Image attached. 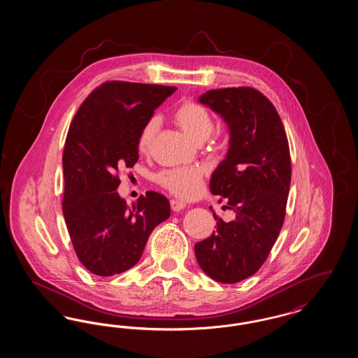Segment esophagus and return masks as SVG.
Listing matches in <instances>:
<instances>
[{
  "label": "esophagus",
  "instance_id": "esophagus-1",
  "mask_svg": "<svg viewBox=\"0 0 358 358\" xmlns=\"http://www.w3.org/2000/svg\"><path fill=\"white\" fill-rule=\"evenodd\" d=\"M171 209L174 210V212H180V210H182L187 204L185 203H182L181 200H177V199H173L171 200Z\"/></svg>",
  "mask_w": 358,
  "mask_h": 358
}]
</instances>
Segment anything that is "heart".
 Returning a JSON list of instances; mask_svg holds the SVG:
<instances>
[{"label": "heart", "instance_id": "heart-1", "mask_svg": "<svg viewBox=\"0 0 358 358\" xmlns=\"http://www.w3.org/2000/svg\"><path fill=\"white\" fill-rule=\"evenodd\" d=\"M173 120L187 136H190L197 143L208 139L215 127L210 113L204 106L193 101L181 103L174 110ZM158 124V118L152 117L142 126L136 141V146L141 153H148L152 149ZM157 182L169 190L176 197L192 200L197 197L203 190L204 171L197 166L166 169L157 176Z\"/></svg>", "mask_w": 358, "mask_h": 358}]
</instances>
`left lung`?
<instances>
[{"mask_svg":"<svg viewBox=\"0 0 358 358\" xmlns=\"http://www.w3.org/2000/svg\"><path fill=\"white\" fill-rule=\"evenodd\" d=\"M227 122V157L213 171L210 192L222 196L232 222L215 212L216 231L194 245L200 267L220 283L254 275L268 257L286 216L291 182L287 136L273 103L252 87L209 90L200 96Z\"/></svg>","mask_w":358,"mask_h":358,"instance_id":"1","label":"left lung"}]
</instances>
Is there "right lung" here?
Wrapping results in <instances>:
<instances>
[{
    "label": "right lung",
    "mask_w": 358,
    "mask_h": 358,
    "mask_svg": "<svg viewBox=\"0 0 358 358\" xmlns=\"http://www.w3.org/2000/svg\"><path fill=\"white\" fill-rule=\"evenodd\" d=\"M168 85L110 80L96 87L69 126L63 153V215L78 259L111 276L138 263L152 231L169 219L165 196L149 190L131 206L120 199V171L138 161V134L176 91Z\"/></svg>",
    "instance_id": "obj_1"
}]
</instances>
